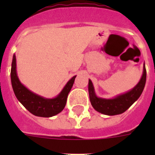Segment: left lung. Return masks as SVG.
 <instances>
[{"mask_svg": "<svg viewBox=\"0 0 155 155\" xmlns=\"http://www.w3.org/2000/svg\"><path fill=\"white\" fill-rule=\"evenodd\" d=\"M146 80H147V70L144 65L142 79L131 91L126 92L125 94L118 96L114 99H102L97 97L95 95L94 87L92 81L89 80L88 92H89L90 101L92 107L97 112L105 115L113 116L123 113L139 98L144 89Z\"/></svg>", "mask_w": 155, "mask_h": 155, "instance_id": "left-lung-1", "label": "left lung"}]
</instances>
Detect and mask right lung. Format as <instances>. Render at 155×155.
Segmentation results:
<instances>
[{
	"label": "right lung",
	"instance_id": "add662e5",
	"mask_svg": "<svg viewBox=\"0 0 155 155\" xmlns=\"http://www.w3.org/2000/svg\"><path fill=\"white\" fill-rule=\"evenodd\" d=\"M11 82L16 97L29 112L38 117H50L63 110L67 103L69 92L71 89L76 76L71 79L63 91L54 99H45L33 93L19 81L16 72V56L13 55L11 68Z\"/></svg>",
	"mask_w": 155,
	"mask_h": 155
}]
</instances>
